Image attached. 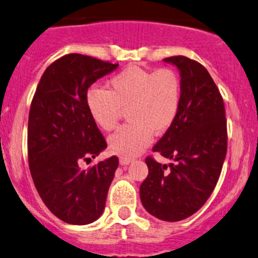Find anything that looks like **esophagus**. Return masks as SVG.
Here are the masks:
<instances>
[{
	"label": "esophagus",
	"mask_w": 258,
	"mask_h": 258,
	"mask_svg": "<svg viewBox=\"0 0 258 258\" xmlns=\"http://www.w3.org/2000/svg\"><path fill=\"white\" fill-rule=\"evenodd\" d=\"M132 161H133V160L128 159V157H120V159H119V162H120L121 165H129V163Z\"/></svg>",
	"instance_id": "obj_1"
}]
</instances>
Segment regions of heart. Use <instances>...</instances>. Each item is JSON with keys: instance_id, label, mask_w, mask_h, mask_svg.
<instances>
[{"instance_id": "obj_1", "label": "heart", "mask_w": 258, "mask_h": 258, "mask_svg": "<svg viewBox=\"0 0 258 258\" xmlns=\"http://www.w3.org/2000/svg\"><path fill=\"white\" fill-rule=\"evenodd\" d=\"M109 91L90 88L88 113L98 128L112 132L126 110L129 123L108 140L113 154L133 157L140 154L151 135H162L178 117L182 104V79L174 69L146 70L129 66L108 82Z\"/></svg>"}]
</instances>
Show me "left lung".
<instances>
[{"label": "left lung", "instance_id": "1", "mask_svg": "<svg viewBox=\"0 0 258 258\" xmlns=\"http://www.w3.org/2000/svg\"><path fill=\"white\" fill-rule=\"evenodd\" d=\"M182 79V104L173 125L152 148L174 160L162 165L145 159L149 174L140 185V199L151 215L179 221L198 212L214 190L228 149L225 107L212 76L188 57H166Z\"/></svg>", "mask_w": 258, "mask_h": 258}]
</instances>
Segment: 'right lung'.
<instances>
[{"label": "right lung", "mask_w": 258, "mask_h": 258, "mask_svg": "<svg viewBox=\"0 0 258 258\" xmlns=\"http://www.w3.org/2000/svg\"><path fill=\"white\" fill-rule=\"evenodd\" d=\"M118 63L82 54L55 60L41 76L28 118V163L35 188L55 217L86 225L102 215L117 156L81 170L107 148L88 113L90 86Z\"/></svg>", "instance_id": "1"}]
</instances>
